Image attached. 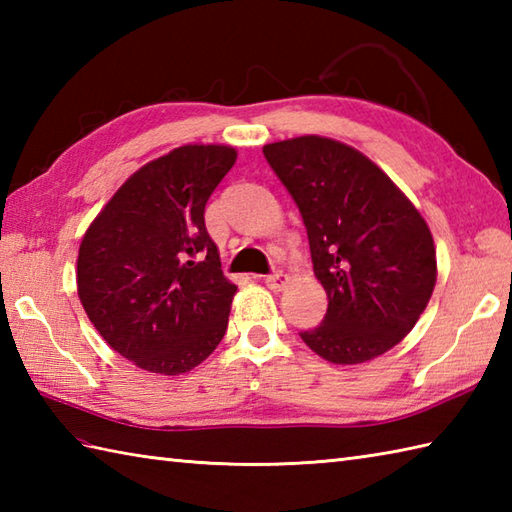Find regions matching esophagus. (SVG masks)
Masks as SVG:
<instances>
[{"label": "esophagus", "mask_w": 512, "mask_h": 512, "mask_svg": "<svg viewBox=\"0 0 512 512\" xmlns=\"http://www.w3.org/2000/svg\"><path fill=\"white\" fill-rule=\"evenodd\" d=\"M288 281H290V277L284 275V273H275V275L264 277V284H266L270 290H275V292L284 290V288L288 286Z\"/></svg>", "instance_id": "34e87169"}]
</instances>
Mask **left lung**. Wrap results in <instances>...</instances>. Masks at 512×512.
I'll return each instance as SVG.
<instances>
[{
	"instance_id": "8db88e82",
	"label": "left lung",
	"mask_w": 512,
	"mask_h": 512,
	"mask_svg": "<svg viewBox=\"0 0 512 512\" xmlns=\"http://www.w3.org/2000/svg\"><path fill=\"white\" fill-rule=\"evenodd\" d=\"M308 228L314 277L328 292L314 354L358 365L389 352L418 323L438 279L433 235L396 182L361 151L325 136L264 145Z\"/></svg>"
}]
</instances>
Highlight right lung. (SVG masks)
<instances>
[{
  "label": "right lung",
  "mask_w": 512,
  "mask_h": 512,
  "mask_svg": "<svg viewBox=\"0 0 512 512\" xmlns=\"http://www.w3.org/2000/svg\"><path fill=\"white\" fill-rule=\"evenodd\" d=\"M235 160L228 145L171 149L134 171L81 239L83 310L145 372L187 374L226 332L237 286L222 273L204 206Z\"/></svg>",
  "instance_id": "add662e5"
}]
</instances>
